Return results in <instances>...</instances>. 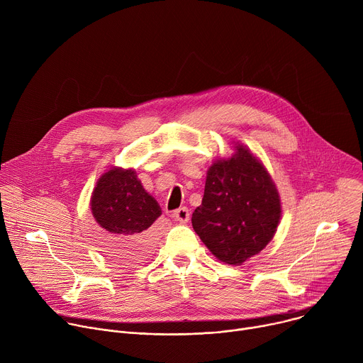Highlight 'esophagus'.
<instances>
[{
  "mask_svg": "<svg viewBox=\"0 0 363 363\" xmlns=\"http://www.w3.org/2000/svg\"><path fill=\"white\" fill-rule=\"evenodd\" d=\"M189 216H191V214H189V210L185 208V206H182V208L174 211V214H172L174 220L178 221V223H181V224L188 223V221H189Z\"/></svg>",
  "mask_w": 363,
  "mask_h": 363,
  "instance_id": "1",
  "label": "esophagus"
}]
</instances>
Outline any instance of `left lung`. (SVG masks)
I'll return each mask as SVG.
<instances>
[{
	"instance_id": "1",
	"label": "left lung",
	"mask_w": 363,
	"mask_h": 363,
	"mask_svg": "<svg viewBox=\"0 0 363 363\" xmlns=\"http://www.w3.org/2000/svg\"><path fill=\"white\" fill-rule=\"evenodd\" d=\"M233 150L206 171L192 227L220 262L241 266L273 240L281 201L263 162L240 142H233Z\"/></svg>"
}]
</instances>
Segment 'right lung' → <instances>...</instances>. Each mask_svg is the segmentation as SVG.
<instances>
[{
	"label": "right lung",
	"mask_w": 363,
	"mask_h": 363,
	"mask_svg": "<svg viewBox=\"0 0 363 363\" xmlns=\"http://www.w3.org/2000/svg\"><path fill=\"white\" fill-rule=\"evenodd\" d=\"M90 211L108 254L122 262H140L155 245L150 225L162 210L132 168L111 167L91 192Z\"/></svg>",
	"instance_id": "right-lung-1"
}]
</instances>
